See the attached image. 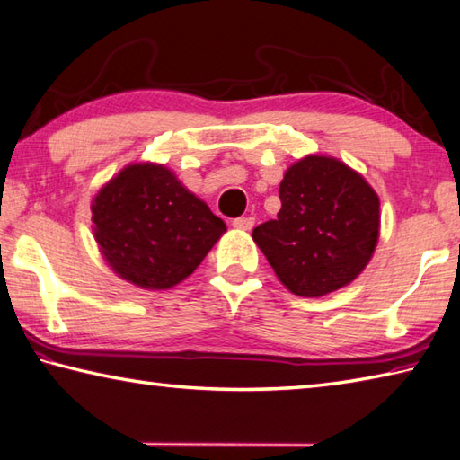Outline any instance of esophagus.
<instances>
[{"label": "esophagus", "instance_id": "1", "mask_svg": "<svg viewBox=\"0 0 460 460\" xmlns=\"http://www.w3.org/2000/svg\"><path fill=\"white\" fill-rule=\"evenodd\" d=\"M255 225L253 217H237V219H233V227L239 229V231H249Z\"/></svg>", "mask_w": 460, "mask_h": 460}]
</instances>
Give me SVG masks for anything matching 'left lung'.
<instances>
[{
	"instance_id": "obj_1",
	"label": "left lung",
	"mask_w": 460,
	"mask_h": 460,
	"mask_svg": "<svg viewBox=\"0 0 460 460\" xmlns=\"http://www.w3.org/2000/svg\"><path fill=\"white\" fill-rule=\"evenodd\" d=\"M278 219L253 241L291 294L322 297L346 288L370 263L380 237V199L340 158L307 155L283 174Z\"/></svg>"
}]
</instances>
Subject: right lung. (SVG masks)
I'll use <instances>...</instances> for the list:
<instances>
[{
    "label": "right lung",
    "mask_w": 460,
    "mask_h": 460,
    "mask_svg": "<svg viewBox=\"0 0 460 460\" xmlns=\"http://www.w3.org/2000/svg\"><path fill=\"white\" fill-rule=\"evenodd\" d=\"M92 231L119 278L143 289H171L193 273L227 227L171 169L132 163L98 190Z\"/></svg>",
    "instance_id": "obj_1"
}]
</instances>
